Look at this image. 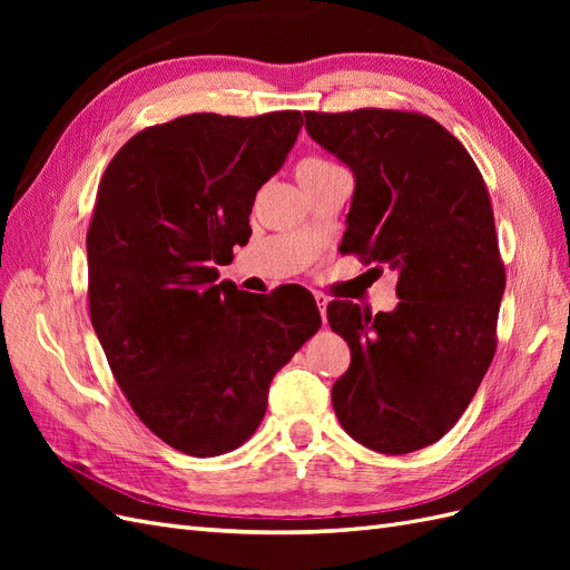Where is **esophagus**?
I'll use <instances>...</instances> for the list:
<instances>
[{"label": "esophagus", "mask_w": 570, "mask_h": 570, "mask_svg": "<svg viewBox=\"0 0 570 570\" xmlns=\"http://www.w3.org/2000/svg\"><path fill=\"white\" fill-rule=\"evenodd\" d=\"M314 299H316V304H318V308H321V316H323V321H325V308H327V302H331V299H327V297L323 295V292H316Z\"/></svg>", "instance_id": "34e87169"}]
</instances>
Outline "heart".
<instances>
[{
	"instance_id": "1",
	"label": "heart",
	"mask_w": 570,
	"mask_h": 570,
	"mask_svg": "<svg viewBox=\"0 0 570 570\" xmlns=\"http://www.w3.org/2000/svg\"><path fill=\"white\" fill-rule=\"evenodd\" d=\"M333 168H337V164L327 161L323 157H304L297 164V178L302 183V180H308V178H316V176L325 174V170H333Z\"/></svg>"
}]
</instances>
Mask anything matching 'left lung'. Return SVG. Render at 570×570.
Listing matches in <instances>:
<instances>
[{
  "instance_id": "1",
  "label": "left lung",
  "mask_w": 570,
  "mask_h": 570,
  "mask_svg": "<svg viewBox=\"0 0 570 570\" xmlns=\"http://www.w3.org/2000/svg\"><path fill=\"white\" fill-rule=\"evenodd\" d=\"M304 118L308 135L356 178L340 252L400 275L390 314L327 304V323L352 352L333 409L368 450H423L454 428L497 352L507 273L485 180L456 137L425 114Z\"/></svg>"
}]
</instances>
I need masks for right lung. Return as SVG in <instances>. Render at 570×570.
Returning <instances> with one entry per match:
<instances>
[{
  "label": "right lung",
  "mask_w": 570,
  "mask_h": 570,
  "mask_svg": "<svg viewBox=\"0 0 570 570\" xmlns=\"http://www.w3.org/2000/svg\"><path fill=\"white\" fill-rule=\"evenodd\" d=\"M302 124L299 111L180 116L132 135L99 180L88 230L92 327L137 419L183 454L245 444L264 421L273 375L321 327L304 287L247 295L216 285Z\"/></svg>",
  "instance_id": "add662e5"
}]
</instances>
